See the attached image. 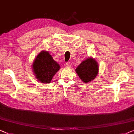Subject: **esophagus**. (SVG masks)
I'll list each match as a JSON object with an SVG mask.
<instances>
[{"label": "esophagus", "instance_id": "obj_1", "mask_svg": "<svg viewBox=\"0 0 134 134\" xmlns=\"http://www.w3.org/2000/svg\"><path fill=\"white\" fill-rule=\"evenodd\" d=\"M70 65H71V64H70V62H67V63H65V65L67 67H70Z\"/></svg>", "mask_w": 134, "mask_h": 134}]
</instances>
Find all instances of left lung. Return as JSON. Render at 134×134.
Segmentation results:
<instances>
[{
    "instance_id": "left-lung-1",
    "label": "left lung",
    "mask_w": 134,
    "mask_h": 134,
    "mask_svg": "<svg viewBox=\"0 0 134 134\" xmlns=\"http://www.w3.org/2000/svg\"><path fill=\"white\" fill-rule=\"evenodd\" d=\"M76 71L83 82L87 83L92 81L98 73L97 62L93 58H88L76 68Z\"/></svg>"
}]
</instances>
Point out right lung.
I'll use <instances>...</instances> for the list:
<instances>
[{
  "instance_id": "right-lung-1",
  "label": "right lung",
  "mask_w": 134,
  "mask_h": 134,
  "mask_svg": "<svg viewBox=\"0 0 134 134\" xmlns=\"http://www.w3.org/2000/svg\"><path fill=\"white\" fill-rule=\"evenodd\" d=\"M33 69L39 81L42 83H50L53 77L59 70L60 66L48 52L42 51L36 58Z\"/></svg>"
}]
</instances>
